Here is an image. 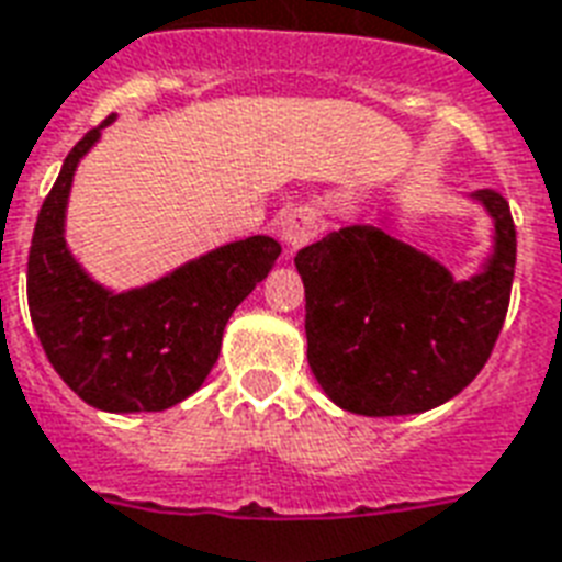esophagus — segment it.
<instances>
[{
    "label": "esophagus",
    "instance_id": "esophagus-1",
    "mask_svg": "<svg viewBox=\"0 0 562 562\" xmlns=\"http://www.w3.org/2000/svg\"><path fill=\"white\" fill-rule=\"evenodd\" d=\"M317 229H321L317 215L312 210H306V206H297V210H289L282 215L280 236L289 245V250H300L308 241H315Z\"/></svg>",
    "mask_w": 562,
    "mask_h": 562
}]
</instances>
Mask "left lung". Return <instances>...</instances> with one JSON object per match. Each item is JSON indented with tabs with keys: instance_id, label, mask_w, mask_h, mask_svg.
<instances>
[{
	"instance_id": "1",
	"label": "left lung",
	"mask_w": 562,
	"mask_h": 562,
	"mask_svg": "<svg viewBox=\"0 0 562 562\" xmlns=\"http://www.w3.org/2000/svg\"><path fill=\"white\" fill-rule=\"evenodd\" d=\"M496 224L484 271L454 282L431 256L384 229L352 224L294 256L306 285L308 368L326 396L364 417L437 408L487 364L516 268L510 206L472 194Z\"/></svg>"
}]
</instances>
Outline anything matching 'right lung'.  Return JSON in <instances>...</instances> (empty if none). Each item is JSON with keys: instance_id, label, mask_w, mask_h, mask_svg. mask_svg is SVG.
<instances>
[{"instance_id": "add662e5", "label": "right lung", "mask_w": 562, "mask_h": 562, "mask_svg": "<svg viewBox=\"0 0 562 562\" xmlns=\"http://www.w3.org/2000/svg\"><path fill=\"white\" fill-rule=\"evenodd\" d=\"M110 122L75 145L43 201L29 250L31 324L52 368L87 405L113 414L162 411L201 387L229 315L268 277L282 247L271 236H250L145 289H101L69 254L64 218L75 169Z\"/></svg>"}]
</instances>
